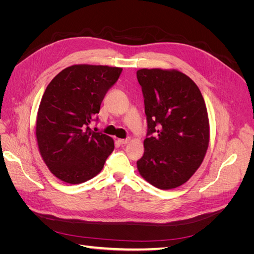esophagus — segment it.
Masks as SVG:
<instances>
[{"label": "esophagus", "instance_id": "34e87169", "mask_svg": "<svg viewBox=\"0 0 254 254\" xmlns=\"http://www.w3.org/2000/svg\"><path fill=\"white\" fill-rule=\"evenodd\" d=\"M118 141H119V143L122 144V145H125V144L129 143V139H119Z\"/></svg>", "mask_w": 254, "mask_h": 254}]
</instances>
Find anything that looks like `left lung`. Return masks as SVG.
Returning <instances> with one entry per match:
<instances>
[{
	"label": "left lung",
	"mask_w": 254,
	"mask_h": 254,
	"mask_svg": "<svg viewBox=\"0 0 254 254\" xmlns=\"http://www.w3.org/2000/svg\"><path fill=\"white\" fill-rule=\"evenodd\" d=\"M147 137L137 161L143 178L161 190L186 183L201 165L210 142V123L197 84L178 70L141 68Z\"/></svg>",
	"instance_id": "left-lung-1"
}]
</instances>
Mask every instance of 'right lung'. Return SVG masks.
I'll return each instance as SVG.
<instances>
[{
	"instance_id": "right-lung-1",
	"label": "right lung",
	"mask_w": 254,
	"mask_h": 254,
	"mask_svg": "<svg viewBox=\"0 0 254 254\" xmlns=\"http://www.w3.org/2000/svg\"><path fill=\"white\" fill-rule=\"evenodd\" d=\"M122 67L74 64L52 79L38 109L36 137L40 155L61 181L79 184L101 173L114 149L109 135L89 124L122 73Z\"/></svg>"
}]
</instances>
